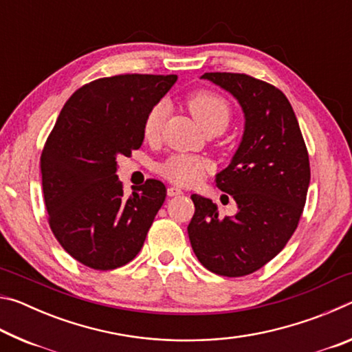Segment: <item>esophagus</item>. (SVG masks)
<instances>
[{
	"label": "esophagus",
	"instance_id": "1",
	"mask_svg": "<svg viewBox=\"0 0 352 352\" xmlns=\"http://www.w3.org/2000/svg\"><path fill=\"white\" fill-rule=\"evenodd\" d=\"M183 190L178 189V188H174V186H169L168 188V195L169 197H178V195H182Z\"/></svg>",
	"mask_w": 352,
	"mask_h": 352
}]
</instances>
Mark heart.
Instances as JSON below:
<instances>
[{"mask_svg":"<svg viewBox=\"0 0 352 352\" xmlns=\"http://www.w3.org/2000/svg\"><path fill=\"white\" fill-rule=\"evenodd\" d=\"M188 109L199 126L206 130L211 126L226 127L230 119V105L217 93L201 90L194 93L188 99ZM166 116L164 104L151 107L142 122V133L147 141L158 140L163 130ZM210 162L197 155L174 153L157 166V170L166 180L178 186H190L197 183L210 169Z\"/></svg>","mask_w":352,"mask_h":352,"instance_id":"obj_1","label":"heart"}]
</instances>
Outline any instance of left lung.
Listing matches in <instances>:
<instances>
[{
    "instance_id": "obj_1",
    "label": "left lung",
    "mask_w": 352,
    "mask_h": 352,
    "mask_svg": "<svg viewBox=\"0 0 352 352\" xmlns=\"http://www.w3.org/2000/svg\"><path fill=\"white\" fill-rule=\"evenodd\" d=\"M201 79L233 94L245 127L228 168L216 175L237 212L220 219L212 200L192 194L189 241L210 272L245 276L275 258L295 233L311 182L307 148L294 109L276 87L237 73H205Z\"/></svg>"
}]
</instances>
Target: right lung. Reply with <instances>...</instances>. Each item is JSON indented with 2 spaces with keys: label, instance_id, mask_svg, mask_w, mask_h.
I'll list each match as a JSON object with an SVG mask.
<instances>
[{
  "label": "right lung",
  "instance_id": "1",
  "mask_svg": "<svg viewBox=\"0 0 352 352\" xmlns=\"http://www.w3.org/2000/svg\"><path fill=\"white\" fill-rule=\"evenodd\" d=\"M177 82L175 74H121L80 87L57 118L40 158L47 220L65 252L94 270L132 261L166 199L160 180L126 197L119 155L144 140L142 122Z\"/></svg>",
  "mask_w": 352,
  "mask_h": 352
}]
</instances>
